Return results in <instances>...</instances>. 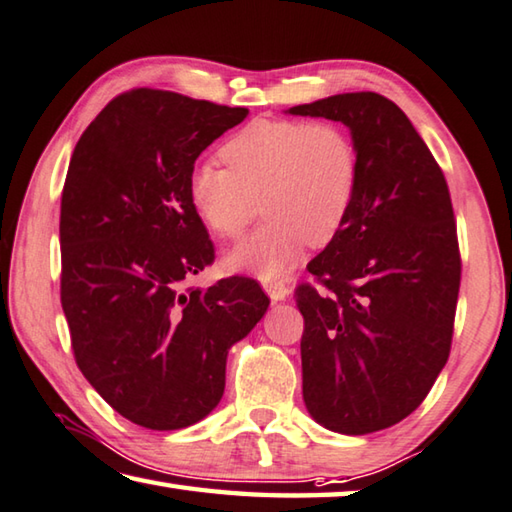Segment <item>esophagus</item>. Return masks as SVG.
I'll list each match as a JSON object with an SVG mask.
<instances>
[{
  "label": "esophagus",
  "instance_id": "1",
  "mask_svg": "<svg viewBox=\"0 0 512 512\" xmlns=\"http://www.w3.org/2000/svg\"><path fill=\"white\" fill-rule=\"evenodd\" d=\"M265 292H267V297H270L274 303L285 301V299L290 297V288H288V285H285L283 281H270V283H265Z\"/></svg>",
  "mask_w": 512,
  "mask_h": 512
}]
</instances>
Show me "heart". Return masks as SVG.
<instances>
[{
	"label": "heart",
	"instance_id": "obj_1",
	"mask_svg": "<svg viewBox=\"0 0 512 512\" xmlns=\"http://www.w3.org/2000/svg\"><path fill=\"white\" fill-rule=\"evenodd\" d=\"M218 161H197L188 202L218 238H238L258 215L267 222L224 256L229 272L279 279L299 263L303 247L328 245L351 211L360 159L342 125L330 121L258 119L224 143Z\"/></svg>",
	"mask_w": 512,
	"mask_h": 512
}]
</instances>
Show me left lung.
I'll return each mask as SVG.
<instances>
[{
  "instance_id": "obj_1",
  "label": "left lung",
  "mask_w": 512,
  "mask_h": 512,
  "mask_svg": "<svg viewBox=\"0 0 512 512\" xmlns=\"http://www.w3.org/2000/svg\"><path fill=\"white\" fill-rule=\"evenodd\" d=\"M285 114L344 123L360 159L346 222L308 263L321 288L297 290L303 402L330 432H380L425 400L450 355L461 283L450 191L389 98L337 94Z\"/></svg>"
}]
</instances>
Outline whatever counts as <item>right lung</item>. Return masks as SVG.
Segmentation results:
<instances>
[{
  "label": "right lung",
  "instance_id": "obj_1",
  "mask_svg": "<svg viewBox=\"0 0 512 512\" xmlns=\"http://www.w3.org/2000/svg\"><path fill=\"white\" fill-rule=\"evenodd\" d=\"M247 114L132 89L103 107L71 155L60 204L62 310L78 369L134 425L170 432L209 416L231 346L270 306L242 276L184 290L213 261L188 175Z\"/></svg>",
  "mask_w": 512,
  "mask_h": 512
}]
</instances>
